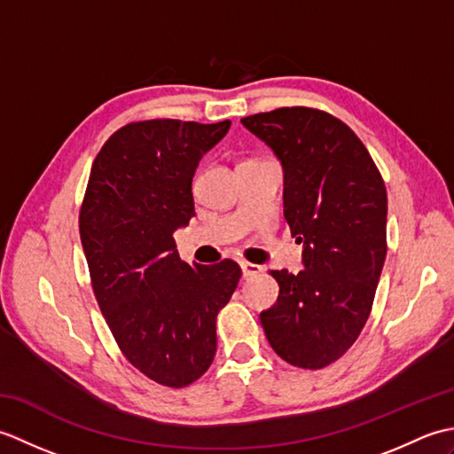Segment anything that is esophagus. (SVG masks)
<instances>
[{"label":"esophagus","mask_w":454,"mask_h":454,"mask_svg":"<svg viewBox=\"0 0 454 454\" xmlns=\"http://www.w3.org/2000/svg\"><path fill=\"white\" fill-rule=\"evenodd\" d=\"M239 267H242V273H244V278H249V277H255L263 271L262 267L255 265V263H249V262H242L239 263Z\"/></svg>","instance_id":"34e87169"}]
</instances>
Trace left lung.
<instances>
[{"mask_svg": "<svg viewBox=\"0 0 454 454\" xmlns=\"http://www.w3.org/2000/svg\"><path fill=\"white\" fill-rule=\"evenodd\" d=\"M244 127L285 169V220L304 244L301 273L269 271L277 302L262 312L269 345L288 364L317 371L356 341L387 259V185L359 137L333 114L281 107Z\"/></svg>", "mask_w": 454, "mask_h": 454, "instance_id": "1", "label": "left lung"}]
</instances>
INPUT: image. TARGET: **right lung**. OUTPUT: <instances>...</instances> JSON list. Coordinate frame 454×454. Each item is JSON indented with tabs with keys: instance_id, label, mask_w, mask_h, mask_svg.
I'll list each match as a JSON object with an SVG mask.
<instances>
[{
	"instance_id": "obj_1",
	"label": "right lung",
	"mask_w": 454,
	"mask_h": 454,
	"mask_svg": "<svg viewBox=\"0 0 454 454\" xmlns=\"http://www.w3.org/2000/svg\"><path fill=\"white\" fill-rule=\"evenodd\" d=\"M230 121L152 119L124 124L95 158L80 238L105 322L127 361L183 388L216 355V316L242 277L232 259L185 263L173 234L195 216L192 176Z\"/></svg>"
}]
</instances>
